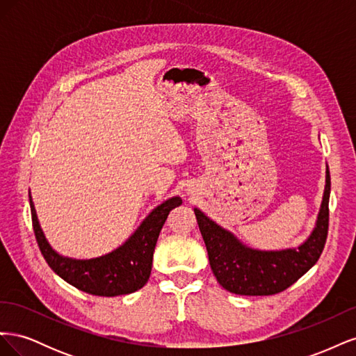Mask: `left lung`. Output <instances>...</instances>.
<instances>
[{
    "label": "left lung",
    "mask_w": 356,
    "mask_h": 356,
    "mask_svg": "<svg viewBox=\"0 0 356 356\" xmlns=\"http://www.w3.org/2000/svg\"><path fill=\"white\" fill-rule=\"evenodd\" d=\"M330 169L315 227L298 246L284 250H258L243 243L207 213L195 208L212 272L218 284L239 296H272L286 289L310 270L324 250L328 233Z\"/></svg>",
    "instance_id": "8db88e82"
}]
</instances>
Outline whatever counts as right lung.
<instances>
[{"label":"right lung","mask_w":356,"mask_h":356,"mask_svg":"<svg viewBox=\"0 0 356 356\" xmlns=\"http://www.w3.org/2000/svg\"><path fill=\"white\" fill-rule=\"evenodd\" d=\"M182 203L179 196L169 197L156 207L129 238L108 254L77 260L60 255L49 243L42 232L29 191V204L35 238L47 264L63 281L83 293L101 297H115L141 289L152 273L153 254L161 227L169 212Z\"/></svg>","instance_id":"right-lung-1"}]
</instances>
